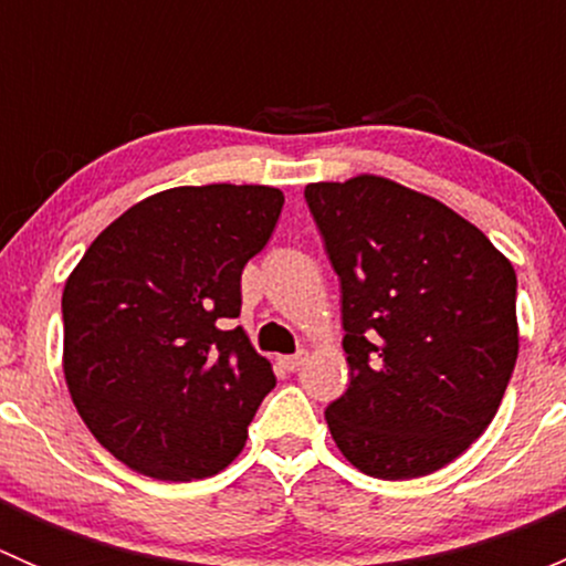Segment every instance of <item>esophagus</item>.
<instances>
[{
	"label": "esophagus",
	"instance_id": "esophagus-1",
	"mask_svg": "<svg viewBox=\"0 0 566 566\" xmlns=\"http://www.w3.org/2000/svg\"><path fill=\"white\" fill-rule=\"evenodd\" d=\"M306 356H310V353H306V350H298V353H295V356H282V358H279V367L287 369V373H295V369H298L301 364L306 361Z\"/></svg>",
	"mask_w": 566,
	"mask_h": 566
}]
</instances>
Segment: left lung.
Returning a JSON list of instances; mask_svg holds the SVG:
<instances>
[{"label":"left lung","instance_id":"left-lung-1","mask_svg":"<svg viewBox=\"0 0 566 566\" xmlns=\"http://www.w3.org/2000/svg\"><path fill=\"white\" fill-rule=\"evenodd\" d=\"M304 197L342 282L350 386L325 408L331 438L367 476H427L504 399L515 268L479 227L389 177L310 182Z\"/></svg>","mask_w":566,"mask_h":566}]
</instances>
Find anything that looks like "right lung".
I'll return each instance as SVG.
<instances>
[{"mask_svg":"<svg viewBox=\"0 0 566 566\" xmlns=\"http://www.w3.org/2000/svg\"><path fill=\"white\" fill-rule=\"evenodd\" d=\"M282 205L271 186L167 188L114 219L67 276V391L130 471L191 482L247 447L276 378L230 319L241 315L243 265Z\"/></svg>","mask_w":566,"mask_h":566,"instance_id":"obj_1","label":"right lung"}]
</instances>
